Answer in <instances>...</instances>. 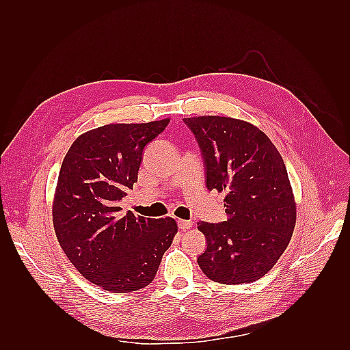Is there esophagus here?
Here are the masks:
<instances>
[{
	"mask_svg": "<svg viewBox=\"0 0 350 350\" xmlns=\"http://www.w3.org/2000/svg\"><path fill=\"white\" fill-rule=\"evenodd\" d=\"M177 226H179V228L180 230H188V228H191L192 227V221H188V219H179L177 221Z\"/></svg>",
	"mask_w": 350,
	"mask_h": 350,
	"instance_id": "34e87169",
	"label": "esophagus"
}]
</instances>
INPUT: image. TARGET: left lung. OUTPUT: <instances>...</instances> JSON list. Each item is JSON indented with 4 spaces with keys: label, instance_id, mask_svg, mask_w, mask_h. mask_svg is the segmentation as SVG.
I'll return each instance as SVG.
<instances>
[{
    "label": "left lung",
    "instance_id": "left-lung-1",
    "mask_svg": "<svg viewBox=\"0 0 350 350\" xmlns=\"http://www.w3.org/2000/svg\"><path fill=\"white\" fill-rule=\"evenodd\" d=\"M196 135L206 187L226 192L227 221L198 222L206 251L197 258L221 284L252 282L286 251L296 224V203L277 147L257 126L233 117L183 118Z\"/></svg>",
    "mask_w": 350,
    "mask_h": 350
}]
</instances>
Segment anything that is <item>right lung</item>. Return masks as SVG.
I'll list each match as a JSON object with an SVG mask.
<instances>
[{
	"label": "right lung",
	"mask_w": 350,
	"mask_h": 350,
	"mask_svg": "<svg viewBox=\"0 0 350 350\" xmlns=\"http://www.w3.org/2000/svg\"><path fill=\"white\" fill-rule=\"evenodd\" d=\"M170 118L109 123L73 141L52 203L58 243L77 271L111 293H128L153 281L177 233L173 218L122 213L118 202L133 189L144 147Z\"/></svg>",
	"instance_id": "obj_1"
}]
</instances>
